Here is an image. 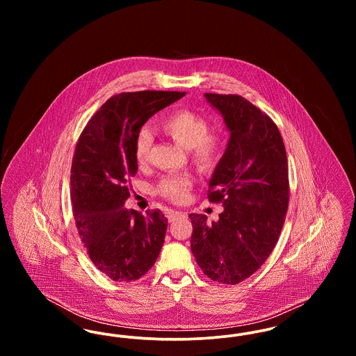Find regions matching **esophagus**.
Instances as JSON below:
<instances>
[{"label": "esophagus", "instance_id": "obj_1", "mask_svg": "<svg viewBox=\"0 0 356 356\" xmlns=\"http://www.w3.org/2000/svg\"><path fill=\"white\" fill-rule=\"evenodd\" d=\"M181 218H186V213H183L180 211H172V209L167 211V219L170 221L177 220V219H181Z\"/></svg>", "mask_w": 356, "mask_h": 356}]
</instances>
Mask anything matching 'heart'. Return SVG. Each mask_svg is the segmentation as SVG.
Masks as SVG:
<instances>
[{"label":"heart","instance_id":"b5f03b06","mask_svg":"<svg viewBox=\"0 0 356 356\" xmlns=\"http://www.w3.org/2000/svg\"><path fill=\"white\" fill-rule=\"evenodd\" d=\"M160 127L177 144L191 149L192 160L202 170H213L220 161L224 138L220 134L209 132V122L203 115L192 109H177L161 120ZM152 143L151 129L148 127L140 128L134 145L137 163L143 164L148 160ZM193 181L191 173L167 175L159 180L156 192L172 203H184Z\"/></svg>","mask_w":356,"mask_h":356}]
</instances>
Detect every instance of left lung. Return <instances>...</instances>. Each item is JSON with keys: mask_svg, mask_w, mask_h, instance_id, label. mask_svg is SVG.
I'll list each match as a JSON object with an SVG mask.
<instances>
[{"mask_svg": "<svg viewBox=\"0 0 356 356\" xmlns=\"http://www.w3.org/2000/svg\"><path fill=\"white\" fill-rule=\"evenodd\" d=\"M231 136L212 175L208 200L221 203L219 221L191 213V250L204 273L221 284H237L271 254L289 200L288 161L271 118L238 95L205 93Z\"/></svg>", "mask_w": 356, "mask_h": 356, "instance_id": "1", "label": "left lung"}]
</instances>
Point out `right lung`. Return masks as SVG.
Segmentation results:
<instances>
[{
  "instance_id": "obj_1",
  "label": "right lung",
  "mask_w": 356,
  "mask_h": 356,
  "mask_svg": "<svg viewBox=\"0 0 356 356\" xmlns=\"http://www.w3.org/2000/svg\"><path fill=\"white\" fill-rule=\"evenodd\" d=\"M186 92L141 90L112 96L79 137L70 168L73 216L86 252L115 282H135L156 263L168 221L160 209L122 208L137 172L138 129Z\"/></svg>"
}]
</instances>
